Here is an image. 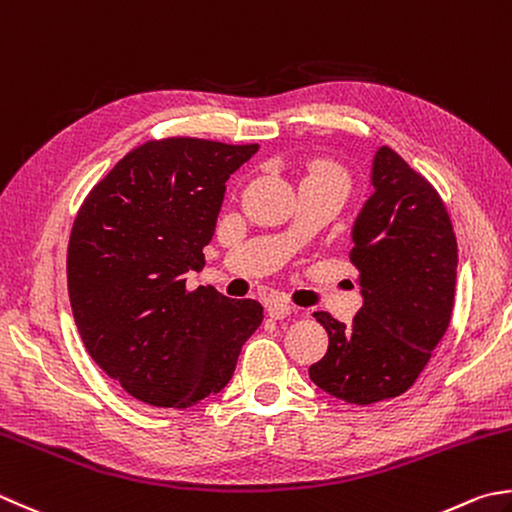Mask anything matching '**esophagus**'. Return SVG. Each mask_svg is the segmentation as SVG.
Listing matches in <instances>:
<instances>
[{"mask_svg":"<svg viewBox=\"0 0 512 512\" xmlns=\"http://www.w3.org/2000/svg\"><path fill=\"white\" fill-rule=\"evenodd\" d=\"M290 313H293V306L284 302V299H270L268 302V315L273 319H284Z\"/></svg>","mask_w":512,"mask_h":512,"instance_id":"34e87169","label":"esophagus"}]
</instances>
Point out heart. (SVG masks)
Wrapping results in <instances>:
<instances>
[{
	"instance_id": "1",
	"label": "heart",
	"mask_w": 512,
	"mask_h": 512,
	"mask_svg": "<svg viewBox=\"0 0 512 512\" xmlns=\"http://www.w3.org/2000/svg\"><path fill=\"white\" fill-rule=\"evenodd\" d=\"M319 173H337V170L335 168H322Z\"/></svg>"
}]
</instances>
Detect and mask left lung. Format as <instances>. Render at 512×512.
<instances>
[{
	"label": "left lung",
	"instance_id": "8db88e82",
	"mask_svg": "<svg viewBox=\"0 0 512 512\" xmlns=\"http://www.w3.org/2000/svg\"><path fill=\"white\" fill-rule=\"evenodd\" d=\"M370 184L350 250L364 304L350 326L315 313L328 350L308 368L315 386L355 406L415 384L450 324L457 279V239L437 190L388 146L373 157Z\"/></svg>",
	"mask_w": 512,
	"mask_h": 512
}]
</instances>
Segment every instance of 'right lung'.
I'll use <instances>...</instances> for the list:
<instances>
[{
    "instance_id": "right-lung-1",
    "label": "right lung",
    "mask_w": 512,
    "mask_h": 512,
    "mask_svg": "<svg viewBox=\"0 0 512 512\" xmlns=\"http://www.w3.org/2000/svg\"><path fill=\"white\" fill-rule=\"evenodd\" d=\"M257 148L146 142L79 208L66 257L70 308L88 355L139 402L190 408L219 393L262 324L255 299L188 290L184 277L204 266L228 177Z\"/></svg>"
}]
</instances>
